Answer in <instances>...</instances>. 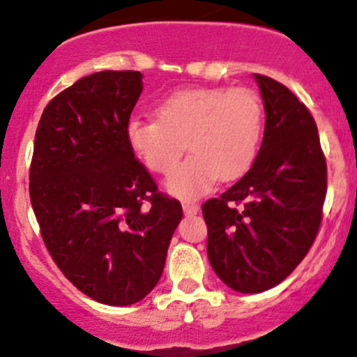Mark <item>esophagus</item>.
<instances>
[{
  "mask_svg": "<svg viewBox=\"0 0 357 357\" xmlns=\"http://www.w3.org/2000/svg\"><path fill=\"white\" fill-rule=\"evenodd\" d=\"M183 211H184V215H198L199 206H198V204H196V203L184 202V203H183Z\"/></svg>",
  "mask_w": 357,
  "mask_h": 357,
  "instance_id": "obj_1",
  "label": "esophagus"
}]
</instances>
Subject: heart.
<instances>
[{
	"instance_id": "obj_1",
	"label": "heart",
	"mask_w": 357,
	"mask_h": 357,
	"mask_svg": "<svg viewBox=\"0 0 357 357\" xmlns=\"http://www.w3.org/2000/svg\"><path fill=\"white\" fill-rule=\"evenodd\" d=\"M264 104L250 89H186L158 102L155 119L130 117L126 139L154 173L166 174L183 147L192 155L171 172L166 186L184 199L210 191L216 178H238L255 161L264 136Z\"/></svg>"
}]
</instances>
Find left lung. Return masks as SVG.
Segmentation results:
<instances>
[{
  "mask_svg": "<svg viewBox=\"0 0 357 357\" xmlns=\"http://www.w3.org/2000/svg\"><path fill=\"white\" fill-rule=\"evenodd\" d=\"M265 132L257 159L203 204L208 258L230 289L258 294L304 260L322 220L327 166L312 114L280 82L258 75Z\"/></svg>",
  "mask_w": 357,
  "mask_h": 357,
  "instance_id": "8db88e82",
  "label": "left lung"
}]
</instances>
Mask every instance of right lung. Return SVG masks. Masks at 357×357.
Listing matches in <instances>:
<instances>
[{
    "label": "right lung",
    "instance_id": "right-lung-1",
    "mask_svg": "<svg viewBox=\"0 0 357 357\" xmlns=\"http://www.w3.org/2000/svg\"><path fill=\"white\" fill-rule=\"evenodd\" d=\"M141 92V72L92 73L48 102L35 134L30 199L45 247L80 292L107 305L154 289L183 218L127 144Z\"/></svg>",
    "mask_w": 357,
    "mask_h": 357
}]
</instances>
